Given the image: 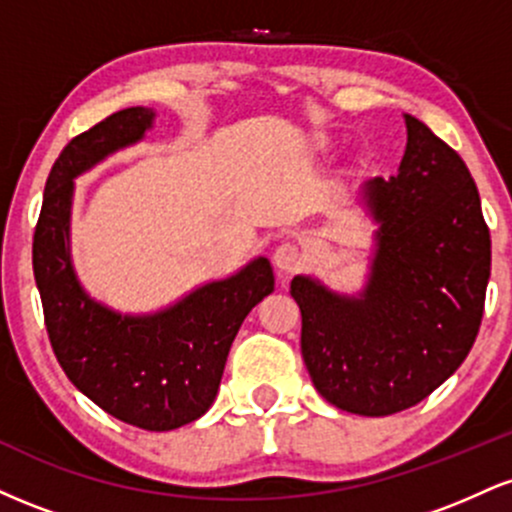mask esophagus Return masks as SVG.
Masks as SVG:
<instances>
[{
  "label": "esophagus",
  "instance_id": "34e87169",
  "mask_svg": "<svg viewBox=\"0 0 512 512\" xmlns=\"http://www.w3.org/2000/svg\"><path fill=\"white\" fill-rule=\"evenodd\" d=\"M274 267L279 269V274H289L301 264V250L293 243H281L279 248L274 250Z\"/></svg>",
  "mask_w": 512,
  "mask_h": 512
}]
</instances>
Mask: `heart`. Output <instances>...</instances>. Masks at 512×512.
<instances>
[{"label": "heart", "mask_w": 512, "mask_h": 512, "mask_svg": "<svg viewBox=\"0 0 512 512\" xmlns=\"http://www.w3.org/2000/svg\"><path fill=\"white\" fill-rule=\"evenodd\" d=\"M315 149L317 151H327V149H330V139H327V137L315 139Z\"/></svg>", "instance_id": "b5f03b06"}]
</instances>
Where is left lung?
Returning <instances> with one entry per match:
<instances>
[{"instance_id":"left-lung-1","label":"left lung","mask_w":512,"mask_h":512,"mask_svg":"<svg viewBox=\"0 0 512 512\" xmlns=\"http://www.w3.org/2000/svg\"><path fill=\"white\" fill-rule=\"evenodd\" d=\"M397 175L363 182L373 231L366 284L337 293L298 274L301 351L315 390L337 409L390 416L431 395L477 339L491 276V236L457 151L404 115Z\"/></svg>"}]
</instances>
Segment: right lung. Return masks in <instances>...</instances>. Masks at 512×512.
Instances as JSON below:
<instances>
[{"mask_svg":"<svg viewBox=\"0 0 512 512\" xmlns=\"http://www.w3.org/2000/svg\"><path fill=\"white\" fill-rule=\"evenodd\" d=\"M156 110L125 108L74 137L45 182L33 236V274L50 344L79 392L115 419L173 431L207 414L248 313L274 291L267 257L209 281L156 313L110 308L81 286L72 262L74 180L154 127Z\"/></svg>","mask_w":512,"mask_h":512,"instance_id":"add662e5","label":"right lung"}]
</instances>
